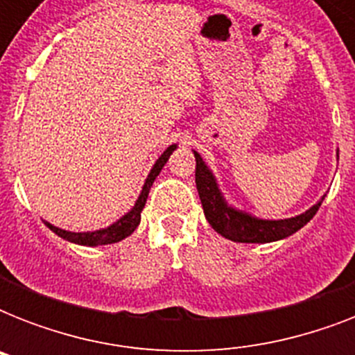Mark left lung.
<instances>
[{
    "mask_svg": "<svg viewBox=\"0 0 355 355\" xmlns=\"http://www.w3.org/2000/svg\"><path fill=\"white\" fill-rule=\"evenodd\" d=\"M195 182H197V191H199L202 210L211 225V228L217 234H221L227 239H232L236 243H269L278 241L284 237L291 236L297 230L313 219L317 210L320 208V202L309 208L306 214L291 219H282V221H263L256 217L237 211L225 202L221 191L217 188L216 178L206 167L199 153H195ZM324 199V197H322Z\"/></svg>",
    "mask_w": 355,
    "mask_h": 355,
    "instance_id": "8db88e82",
    "label": "left lung"
}]
</instances>
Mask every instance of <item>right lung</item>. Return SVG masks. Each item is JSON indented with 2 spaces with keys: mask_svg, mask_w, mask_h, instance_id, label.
<instances>
[{
  "mask_svg": "<svg viewBox=\"0 0 355 355\" xmlns=\"http://www.w3.org/2000/svg\"><path fill=\"white\" fill-rule=\"evenodd\" d=\"M177 145H169L166 150H164V155L156 160V164L150 169L149 177L145 180L144 189H141V193H139L138 200H136V205L130 211H128L127 216H123L118 223H114L108 228H103V230H97V232H68V230H62V228L53 227L51 223H46L47 227L51 228L53 232L60 236L62 239H68L71 243H77V245H88V247H96V245H110V243H118L121 239H125L127 236L136 230V227L139 225V214L144 210L145 200L149 197V189L155 182V178L158 177V173L162 171V167L166 166V162L169 160V156L175 150Z\"/></svg>",
  "mask_w": 355,
  "mask_h": 355,
  "instance_id": "add662e5",
  "label": "right lung"
}]
</instances>
